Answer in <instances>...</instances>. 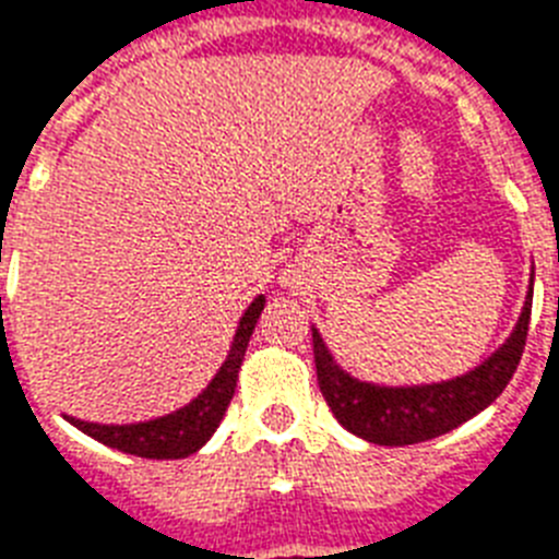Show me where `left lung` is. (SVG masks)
Segmentation results:
<instances>
[{
    "label": "left lung",
    "mask_w": 559,
    "mask_h": 559,
    "mask_svg": "<svg viewBox=\"0 0 559 559\" xmlns=\"http://www.w3.org/2000/svg\"><path fill=\"white\" fill-rule=\"evenodd\" d=\"M528 318H532V289L518 326L500 349L475 372L431 386L389 389L355 381L337 367L323 346L321 335L312 330V352H316L318 386L330 403L337 424L352 435L378 443V447H409L424 440L447 435L466 424L495 401L518 372V364L526 349Z\"/></svg>",
    "instance_id": "1"
}]
</instances>
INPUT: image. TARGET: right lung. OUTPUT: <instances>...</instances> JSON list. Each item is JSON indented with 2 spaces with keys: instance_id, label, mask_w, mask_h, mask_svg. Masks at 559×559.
Segmentation results:
<instances>
[{
  "instance_id": "add662e5",
  "label": "right lung",
  "mask_w": 559,
  "mask_h": 559,
  "mask_svg": "<svg viewBox=\"0 0 559 559\" xmlns=\"http://www.w3.org/2000/svg\"><path fill=\"white\" fill-rule=\"evenodd\" d=\"M261 309H264V295H258L255 301L247 307V312H243L241 323H238L236 341L229 346V355L222 364V369H218V374H215L210 386L195 401L187 403L185 409L156 417V420H147V424L130 426L87 424V420H76V417H68V420L76 429H82L84 435L96 438L98 443L119 449V452L135 454V457L178 461V457L199 452L213 438V431L218 429L224 412H227L229 401H233L238 369H241L243 352H247V344H250V335L255 330Z\"/></svg>"
}]
</instances>
